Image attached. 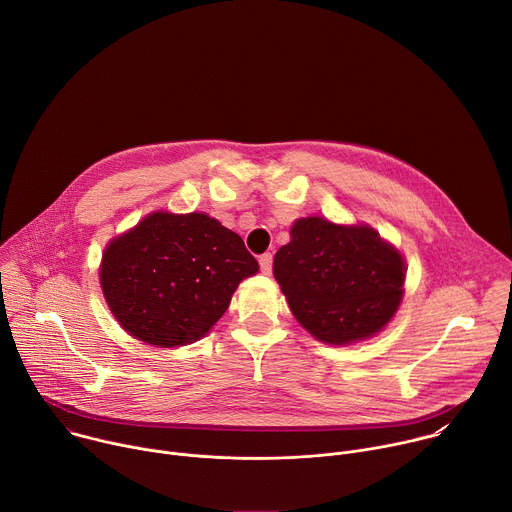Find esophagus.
I'll return each instance as SVG.
<instances>
[{
	"label": "esophagus",
	"instance_id": "34e87169",
	"mask_svg": "<svg viewBox=\"0 0 512 512\" xmlns=\"http://www.w3.org/2000/svg\"><path fill=\"white\" fill-rule=\"evenodd\" d=\"M259 265H261V271H263L265 275H269L271 269H273V255H271V253H263V255L259 257Z\"/></svg>",
	"mask_w": 512,
	"mask_h": 512
}]
</instances>
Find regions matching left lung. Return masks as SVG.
Returning a JSON list of instances; mask_svg holds the SVG:
<instances>
[{
	"label": "left lung",
	"mask_w": 512,
	"mask_h": 512,
	"mask_svg": "<svg viewBox=\"0 0 512 512\" xmlns=\"http://www.w3.org/2000/svg\"><path fill=\"white\" fill-rule=\"evenodd\" d=\"M273 275L304 328L322 342L348 344L391 320L403 296L405 263L371 227L310 216L291 227Z\"/></svg>",
	"instance_id": "8db88e82"
}]
</instances>
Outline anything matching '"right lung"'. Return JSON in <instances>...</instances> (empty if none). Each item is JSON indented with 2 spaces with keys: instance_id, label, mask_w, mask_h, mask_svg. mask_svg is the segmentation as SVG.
<instances>
[{
  "instance_id": "add662e5",
  "label": "right lung",
  "mask_w": 512,
  "mask_h": 512,
  "mask_svg": "<svg viewBox=\"0 0 512 512\" xmlns=\"http://www.w3.org/2000/svg\"><path fill=\"white\" fill-rule=\"evenodd\" d=\"M257 269L243 239L216 218L154 212L109 243L101 287L131 336L172 348L204 336Z\"/></svg>"
}]
</instances>
